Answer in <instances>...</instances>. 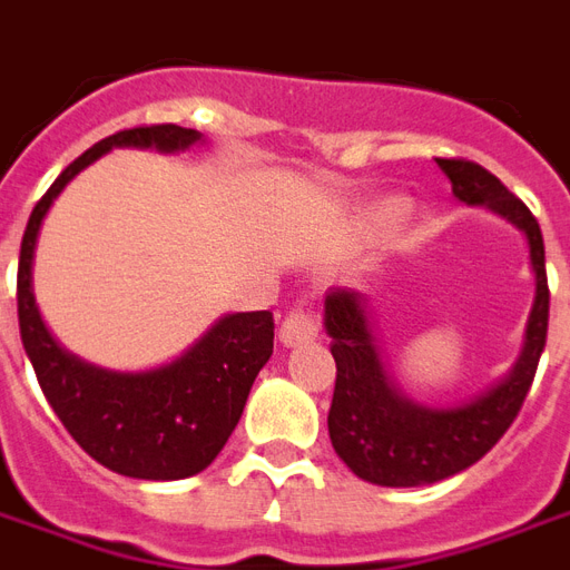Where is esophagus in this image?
<instances>
[{
    "instance_id": "34e87169",
    "label": "esophagus",
    "mask_w": 570,
    "mask_h": 570,
    "mask_svg": "<svg viewBox=\"0 0 570 570\" xmlns=\"http://www.w3.org/2000/svg\"><path fill=\"white\" fill-rule=\"evenodd\" d=\"M316 334H320V316H316L314 307H307V304H293V307L286 311L284 323H281V341H284L286 346H295V343L314 341Z\"/></svg>"
}]
</instances>
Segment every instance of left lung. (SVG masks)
Returning a JSON list of instances; mask_svg holds the SVG:
<instances>
[{"label": "left lung", "instance_id": "obj_1", "mask_svg": "<svg viewBox=\"0 0 570 570\" xmlns=\"http://www.w3.org/2000/svg\"><path fill=\"white\" fill-rule=\"evenodd\" d=\"M451 179V194L466 206H490L529 238L535 268V304L529 314L527 346L505 382L458 410H428L394 389L373 343L362 295L332 286L325 295V332L337 364L328 436L337 458L355 475L382 488L433 484L469 469L497 445L523 410L547 343L550 286L544 238L527 203L475 160L436 158Z\"/></svg>", "mask_w": 570, "mask_h": 570}]
</instances>
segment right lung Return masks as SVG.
Wrapping results in <instances>:
<instances>
[{"label":"right lung","mask_w":570,"mask_h":570,"mask_svg":"<svg viewBox=\"0 0 570 570\" xmlns=\"http://www.w3.org/2000/svg\"><path fill=\"white\" fill-rule=\"evenodd\" d=\"M199 134L179 125H137L104 137L62 169L35 203L17 266L20 341L43 397L89 458L128 478L176 481L197 475L236 430L256 373L275 350L272 311L224 316L179 362L149 373H107L77 362L43 328L32 295V254L59 190L112 146L188 149Z\"/></svg>","instance_id":"add662e5"}]
</instances>
